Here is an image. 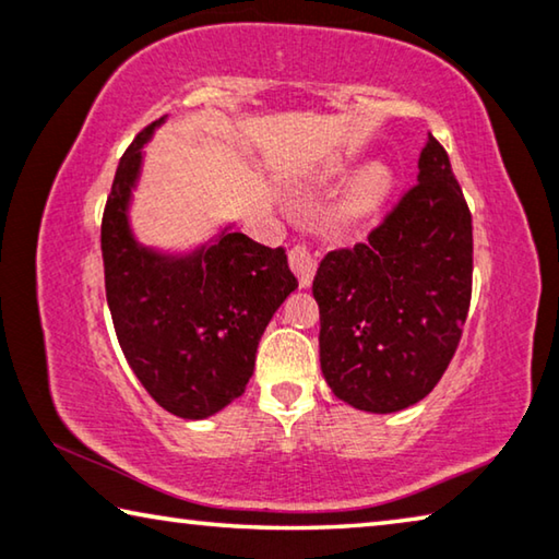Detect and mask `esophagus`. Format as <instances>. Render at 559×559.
I'll use <instances>...</instances> for the list:
<instances>
[{
    "mask_svg": "<svg viewBox=\"0 0 559 559\" xmlns=\"http://www.w3.org/2000/svg\"><path fill=\"white\" fill-rule=\"evenodd\" d=\"M289 267L297 274L299 287H309L314 280L317 272V260L314 254L307 250V247H292L289 250Z\"/></svg>",
    "mask_w": 559,
    "mask_h": 559,
    "instance_id": "1",
    "label": "esophagus"
}]
</instances>
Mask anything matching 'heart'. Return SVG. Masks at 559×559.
<instances>
[{"instance_id": "obj_1", "label": "heart", "mask_w": 559, "mask_h": 559, "mask_svg": "<svg viewBox=\"0 0 559 559\" xmlns=\"http://www.w3.org/2000/svg\"><path fill=\"white\" fill-rule=\"evenodd\" d=\"M388 190H390V171L380 165L369 167L355 179V185H352L349 207L355 212L372 210L384 200Z\"/></svg>"}]
</instances>
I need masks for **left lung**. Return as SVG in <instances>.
Returning <instances> with one entry per match:
<instances>
[{
    "mask_svg": "<svg viewBox=\"0 0 559 559\" xmlns=\"http://www.w3.org/2000/svg\"><path fill=\"white\" fill-rule=\"evenodd\" d=\"M417 185L367 242L320 262V365L347 405L390 415L440 382L472 297V214L432 134Z\"/></svg>",
    "mask_w": 559,
    "mask_h": 559,
    "instance_id": "1",
    "label": "left lung"
}]
</instances>
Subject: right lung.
Listing matches in <instances>:
<instances>
[{
	"label": "right lung",
	"mask_w": 559,
	"mask_h": 559,
	"mask_svg": "<svg viewBox=\"0 0 559 559\" xmlns=\"http://www.w3.org/2000/svg\"><path fill=\"white\" fill-rule=\"evenodd\" d=\"M119 159L102 217L107 305L127 362L150 397L182 419H204L245 392L272 314L297 289L282 247L272 250L225 227L185 254L136 242L130 202L144 144Z\"/></svg>",
	"instance_id": "right-lung-1"
}]
</instances>
